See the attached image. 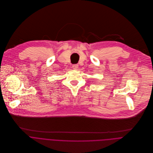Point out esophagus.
<instances>
[{
    "label": "esophagus",
    "instance_id": "obj_1",
    "mask_svg": "<svg viewBox=\"0 0 153 153\" xmlns=\"http://www.w3.org/2000/svg\"><path fill=\"white\" fill-rule=\"evenodd\" d=\"M78 68V65H74L72 66V68L74 69V70H76Z\"/></svg>",
    "mask_w": 153,
    "mask_h": 153
}]
</instances>
